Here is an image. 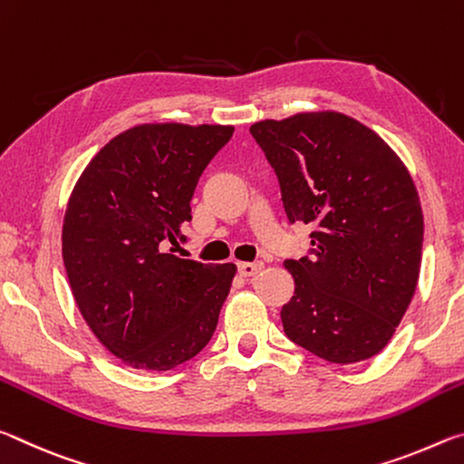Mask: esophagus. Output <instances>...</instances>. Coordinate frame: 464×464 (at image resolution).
I'll list each match as a JSON object with an SVG mask.
<instances>
[{"label": "esophagus", "instance_id": "obj_1", "mask_svg": "<svg viewBox=\"0 0 464 464\" xmlns=\"http://www.w3.org/2000/svg\"><path fill=\"white\" fill-rule=\"evenodd\" d=\"M262 270H264V262H241L239 264V274L246 278L256 276V274Z\"/></svg>", "mask_w": 464, "mask_h": 464}]
</instances>
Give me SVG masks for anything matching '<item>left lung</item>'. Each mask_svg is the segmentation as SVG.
<instances>
[{"label": "left lung", "mask_w": 464, "mask_h": 464, "mask_svg": "<svg viewBox=\"0 0 464 464\" xmlns=\"http://www.w3.org/2000/svg\"><path fill=\"white\" fill-rule=\"evenodd\" d=\"M280 182L290 223L313 225L311 256L288 260L285 334L311 354L354 364L384 348L410 307L423 217L399 155L352 116L296 112L249 127Z\"/></svg>", "instance_id": "1"}]
</instances>
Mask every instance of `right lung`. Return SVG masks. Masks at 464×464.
<instances>
[{
  "instance_id": "right-lung-1",
  "label": "right lung",
  "mask_w": 464,
  "mask_h": 464,
  "mask_svg": "<svg viewBox=\"0 0 464 464\" xmlns=\"http://www.w3.org/2000/svg\"><path fill=\"white\" fill-rule=\"evenodd\" d=\"M233 130L137 124L92 157L69 196L61 241L75 304L137 371H171L215 334L237 266L184 260L169 246L184 239L194 188Z\"/></svg>"
}]
</instances>
